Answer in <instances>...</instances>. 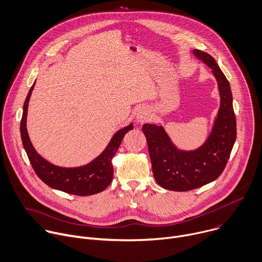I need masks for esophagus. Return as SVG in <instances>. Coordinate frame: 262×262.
<instances>
[{"mask_svg":"<svg viewBox=\"0 0 262 262\" xmlns=\"http://www.w3.org/2000/svg\"><path fill=\"white\" fill-rule=\"evenodd\" d=\"M147 119H148V113H147L146 111L142 110V111H140V112L137 114V120H138V122L143 123V122H146Z\"/></svg>","mask_w":262,"mask_h":262,"instance_id":"34e87169","label":"esophagus"}]
</instances>
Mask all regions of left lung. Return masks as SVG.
<instances>
[{"label": "left lung", "instance_id": "1", "mask_svg": "<svg viewBox=\"0 0 262 262\" xmlns=\"http://www.w3.org/2000/svg\"><path fill=\"white\" fill-rule=\"evenodd\" d=\"M194 55L212 68L221 97L213 131L205 143L192 151L178 149L162 126L144 124L151 169L156 182L171 191H190L217 180L223 172L236 138V120L230 84L215 59L194 49Z\"/></svg>", "mask_w": 262, "mask_h": 262}]
</instances>
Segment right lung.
Returning <instances> with one entry per match:
<instances>
[{"label": "right lung", "instance_id": "obj_1", "mask_svg": "<svg viewBox=\"0 0 262 262\" xmlns=\"http://www.w3.org/2000/svg\"><path fill=\"white\" fill-rule=\"evenodd\" d=\"M35 83L30 89L24 104L23 118L20 122V135L24 147L29 157L30 163L43 183L47 186L78 196H89L97 194L106 189L113 181L114 167L112 160L115 157L125 134L133 129L129 125L118 131L103 152L91 163L74 168L59 167L49 163L35 150L27 131V114L29 100Z\"/></svg>", "mask_w": 262, "mask_h": 262}]
</instances>
